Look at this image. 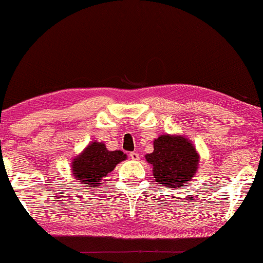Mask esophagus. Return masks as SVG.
Listing matches in <instances>:
<instances>
[{"label": "esophagus", "instance_id": "34e87169", "mask_svg": "<svg viewBox=\"0 0 263 263\" xmlns=\"http://www.w3.org/2000/svg\"><path fill=\"white\" fill-rule=\"evenodd\" d=\"M130 158L132 159V160H139V153L138 152H131L130 153Z\"/></svg>", "mask_w": 263, "mask_h": 263}]
</instances>
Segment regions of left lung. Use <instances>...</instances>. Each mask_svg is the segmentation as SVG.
<instances>
[{
  "label": "left lung",
  "mask_w": 263,
  "mask_h": 263,
  "mask_svg": "<svg viewBox=\"0 0 263 263\" xmlns=\"http://www.w3.org/2000/svg\"><path fill=\"white\" fill-rule=\"evenodd\" d=\"M153 166V176L160 184L181 188L193 179L198 167V154L193 144L180 136H160L153 153L146 155Z\"/></svg>",
  "instance_id": "left-lung-1"
}]
</instances>
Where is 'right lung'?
Segmentation results:
<instances>
[{
    "mask_svg": "<svg viewBox=\"0 0 263 263\" xmlns=\"http://www.w3.org/2000/svg\"><path fill=\"white\" fill-rule=\"evenodd\" d=\"M126 155L122 151H108L103 142H91L72 163L73 175L84 185L100 186Z\"/></svg>",
    "mask_w": 263,
    "mask_h": 263,
    "instance_id": "right-lung-1",
    "label": "right lung"
}]
</instances>
